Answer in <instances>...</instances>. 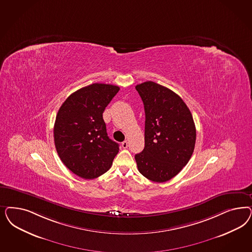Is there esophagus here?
<instances>
[{"instance_id": "esophagus-1", "label": "esophagus", "mask_w": 252, "mask_h": 252, "mask_svg": "<svg viewBox=\"0 0 252 252\" xmlns=\"http://www.w3.org/2000/svg\"><path fill=\"white\" fill-rule=\"evenodd\" d=\"M122 146L123 148H127L128 147V141H123L122 143Z\"/></svg>"}]
</instances>
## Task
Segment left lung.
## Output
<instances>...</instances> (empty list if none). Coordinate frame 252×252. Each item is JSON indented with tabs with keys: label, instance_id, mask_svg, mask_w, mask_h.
<instances>
[{
	"label": "left lung",
	"instance_id": "obj_1",
	"mask_svg": "<svg viewBox=\"0 0 252 252\" xmlns=\"http://www.w3.org/2000/svg\"><path fill=\"white\" fill-rule=\"evenodd\" d=\"M145 106V148L135 155L138 171L156 183L176 176L194 152L195 126L183 99L153 81L135 86Z\"/></svg>",
	"mask_w": 252,
	"mask_h": 252
}]
</instances>
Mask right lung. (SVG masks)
Here are the masks:
<instances>
[{"mask_svg":"<svg viewBox=\"0 0 252 252\" xmlns=\"http://www.w3.org/2000/svg\"><path fill=\"white\" fill-rule=\"evenodd\" d=\"M120 87L93 83L65 99L57 112L54 138L65 167L83 179L97 178L108 171L119 144L107 136L103 112Z\"/></svg>","mask_w":252,"mask_h":252,"instance_id":"obj_1","label":"right lung"}]
</instances>
